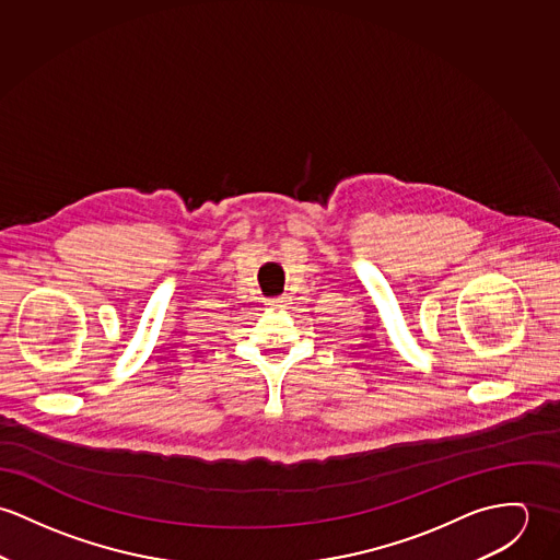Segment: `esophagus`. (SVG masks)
I'll use <instances>...</instances> for the list:
<instances>
[{
	"label": "esophagus",
	"instance_id": "34e87169",
	"mask_svg": "<svg viewBox=\"0 0 560 560\" xmlns=\"http://www.w3.org/2000/svg\"><path fill=\"white\" fill-rule=\"evenodd\" d=\"M266 305H268L270 310H288V307H290V296L283 294V296H277V299H268Z\"/></svg>",
	"mask_w": 560,
	"mask_h": 560
}]
</instances>
